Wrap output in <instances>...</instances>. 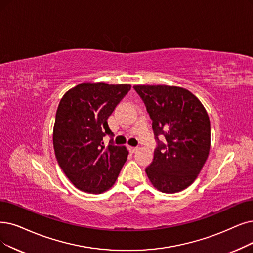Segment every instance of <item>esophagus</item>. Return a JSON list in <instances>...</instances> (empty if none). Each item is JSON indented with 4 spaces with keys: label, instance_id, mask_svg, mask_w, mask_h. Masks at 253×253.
<instances>
[{
    "label": "esophagus",
    "instance_id": "34e87169",
    "mask_svg": "<svg viewBox=\"0 0 253 253\" xmlns=\"http://www.w3.org/2000/svg\"><path fill=\"white\" fill-rule=\"evenodd\" d=\"M128 150L130 151V153H136V151L138 150V147H133V146H128Z\"/></svg>",
    "mask_w": 253,
    "mask_h": 253
}]
</instances>
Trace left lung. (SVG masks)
<instances>
[{"label":"left lung","mask_w":253,"mask_h":253,"mask_svg":"<svg viewBox=\"0 0 253 253\" xmlns=\"http://www.w3.org/2000/svg\"><path fill=\"white\" fill-rule=\"evenodd\" d=\"M145 104L158 146L145 172L163 193H176L196 179L209 157L211 125L200 100L189 90L166 85H136ZM164 135L167 142L158 140Z\"/></svg>","instance_id":"8db88e82"}]
</instances>
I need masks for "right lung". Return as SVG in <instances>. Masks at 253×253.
I'll return each instance as SVG.
<instances>
[{"label":"right lung","instance_id":"add662e5","mask_svg":"<svg viewBox=\"0 0 253 253\" xmlns=\"http://www.w3.org/2000/svg\"><path fill=\"white\" fill-rule=\"evenodd\" d=\"M130 85L82 83L63 95L57 109L53 143L56 159L76 188L100 194L114 185L128 151L102 138L113 133L107 119Z\"/></svg>","mask_w":253,"mask_h":253}]
</instances>
